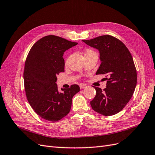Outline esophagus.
<instances>
[{
  "label": "esophagus",
  "instance_id": "1",
  "mask_svg": "<svg viewBox=\"0 0 155 155\" xmlns=\"http://www.w3.org/2000/svg\"><path fill=\"white\" fill-rule=\"evenodd\" d=\"M87 86L85 85H83V84H79V88L81 89H83L84 88H85Z\"/></svg>",
  "mask_w": 155,
  "mask_h": 155
}]
</instances>
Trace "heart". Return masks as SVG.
Masks as SVG:
<instances>
[{"label":"heart","mask_w":155,"mask_h":155,"mask_svg":"<svg viewBox=\"0 0 155 155\" xmlns=\"http://www.w3.org/2000/svg\"><path fill=\"white\" fill-rule=\"evenodd\" d=\"M96 54V51H94L91 48H87L85 50V52H84V55L85 56V55H91V54Z\"/></svg>","instance_id":"b5f03b06"}]
</instances>
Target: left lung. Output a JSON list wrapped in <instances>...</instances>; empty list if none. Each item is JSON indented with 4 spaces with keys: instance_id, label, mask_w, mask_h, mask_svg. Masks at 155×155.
Here are the masks:
<instances>
[{
    "instance_id": "8db88e82",
    "label": "left lung",
    "mask_w": 155,
    "mask_h": 155,
    "mask_svg": "<svg viewBox=\"0 0 155 155\" xmlns=\"http://www.w3.org/2000/svg\"><path fill=\"white\" fill-rule=\"evenodd\" d=\"M83 41L100 51L101 63L96 74L105 75L107 80L104 91L94 87L96 94L91 101L92 109L104 116L118 113L132 97L137 85L132 55L122 42L110 35Z\"/></svg>"
}]
</instances>
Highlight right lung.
Returning <instances> with one entry per match:
<instances>
[{
	"instance_id": "1",
	"label": "right lung",
	"mask_w": 155,
	"mask_h": 155,
	"mask_svg": "<svg viewBox=\"0 0 155 155\" xmlns=\"http://www.w3.org/2000/svg\"><path fill=\"white\" fill-rule=\"evenodd\" d=\"M76 45L50 35L37 41L27 55L23 74L26 96L42 118L57 121L66 116L73 96L80 91L78 85H72L60 92L55 83L58 75L64 71L63 53Z\"/></svg>"
}]
</instances>
